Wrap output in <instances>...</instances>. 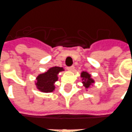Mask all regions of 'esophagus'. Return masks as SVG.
Returning <instances> with one entry per match:
<instances>
[{"mask_svg":"<svg viewBox=\"0 0 132 132\" xmlns=\"http://www.w3.org/2000/svg\"><path fill=\"white\" fill-rule=\"evenodd\" d=\"M68 70L69 71H73L75 70V67L72 65V66H70V67H68Z\"/></svg>","mask_w":132,"mask_h":132,"instance_id":"34e87169","label":"esophagus"}]
</instances>
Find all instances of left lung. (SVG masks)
<instances>
[{"label": "left lung", "instance_id": "obj_1", "mask_svg": "<svg viewBox=\"0 0 132 132\" xmlns=\"http://www.w3.org/2000/svg\"><path fill=\"white\" fill-rule=\"evenodd\" d=\"M81 77L82 78V80H84V81L82 82H83V84H84L86 88H89L90 85L94 82L93 80H92L90 78V75H89L88 72H82Z\"/></svg>", "mask_w": 132, "mask_h": 132}]
</instances>
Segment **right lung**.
<instances>
[{
	"label": "right lung",
	"mask_w": 132,
	"mask_h": 132,
	"mask_svg": "<svg viewBox=\"0 0 132 132\" xmlns=\"http://www.w3.org/2000/svg\"><path fill=\"white\" fill-rule=\"evenodd\" d=\"M63 70V68L60 67H53L45 73L41 74L37 77L36 83L38 89L42 92L50 93L54 90V82L58 80L57 75Z\"/></svg>",
	"instance_id": "add662e5"
}]
</instances>
